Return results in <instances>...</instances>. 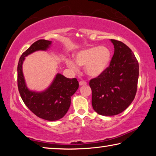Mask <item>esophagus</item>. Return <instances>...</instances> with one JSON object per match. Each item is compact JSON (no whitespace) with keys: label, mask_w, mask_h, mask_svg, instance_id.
Returning <instances> with one entry per match:
<instances>
[{"label":"esophagus","mask_w":156,"mask_h":156,"mask_svg":"<svg viewBox=\"0 0 156 156\" xmlns=\"http://www.w3.org/2000/svg\"><path fill=\"white\" fill-rule=\"evenodd\" d=\"M87 84V83L85 81H80V82H79V85H80V86L86 85Z\"/></svg>","instance_id":"esophagus-1"}]
</instances>
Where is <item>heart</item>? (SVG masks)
Here are the masks:
<instances>
[{
	"instance_id": "obj_1",
	"label": "heart",
	"mask_w": 156,
	"mask_h": 156,
	"mask_svg": "<svg viewBox=\"0 0 156 156\" xmlns=\"http://www.w3.org/2000/svg\"><path fill=\"white\" fill-rule=\"evenodd\" d=\"M112 51L106 46H94L82 49L74 56L76 62L84 67L86 74L91 78H97L106 72L112 61ZM67 67L76 70V63L72 60H66Z\"/></svg>"
}]
</instances>
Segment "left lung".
Returning a JSON list of instances; mask_svg holds the SVG:
<instances>
[{
	"instance_id": "obj_1",
	"label": "left lung",
	"mask_w": 156,
	"mask_h": 156,
	"mask_svg": "<svg viewBox=\"0 0 156 156\" xmlns=\"http://www.w3.org/2000/svg\"><path fill=\"white\" fill-rule=\"evenodd\" d=\"M114 54L109 67L103 74L91 79V103L95 112L105 116L124 112L135 98L139 76V65L129 47L111 39Z\"/></svg>"
}]
</instances>
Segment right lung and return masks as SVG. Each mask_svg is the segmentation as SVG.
<instances>
[{"label":"right lung","mask_w":156,"mask_h":156,"mask_svg":"<svg viewBox=\"0 0 156 156\" xmlns=\"http://www.w3.org/2000/svg\"><path fill=\"white\" fill-rule=\"evenodd\" d=\"M51 44V41L41 39L22 54L17 68L18 87L21 98L34 114L44 120L55 121L64 117L69 109L71 98L78 89L77 79L67 78L58 73L48 87L38 91L27 87L23 72L25 57L38 51H47Z\"/></svg>","instance_id":"1"}]
</instances>
